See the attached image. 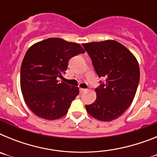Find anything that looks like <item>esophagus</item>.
Here are the masks:
<instances>
[{
	"instance_id": "1",
	"label": "esophagus",
	"mask_w": 157,
	"mask_h": 157,
	"mask_svg": "<svg viewBox=\"0 0 157 157\" xmlns=\"http://www.w3.org/2000/svg\"><path fill=\"white\" fill-rule=\"evenodd\" d=\"M86 90H87L86 89H82V88H80V90H79V91H80V93H81V94H82V93L86 92Z\"/></svg>"
}]
</instances>
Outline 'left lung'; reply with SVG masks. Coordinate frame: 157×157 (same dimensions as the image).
Listing matches in <instances>:
<instances>
[{
	"instance_id": "1",
	"label": "left lung",
	"mask_w": 157,
	"mask_h": 157,
	"mask_svg": "<svg viewBox=\"0 0 157 157\" xmlns=\"http://www.w3.org/2000/svg\"><path fill=\"white\" fill-rule=\"evenodd\" d=\"M97 74L106 78L96 89L97 98L86 105L87 112L100 121L118 119L133 102L140 78L138 62L134 54L115 40L84 43Z\"/></svg>"
}]
</instances>
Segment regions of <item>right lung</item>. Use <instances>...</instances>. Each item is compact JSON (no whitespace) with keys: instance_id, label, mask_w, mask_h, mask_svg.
Returning <instances> with one entry per match:
<instances>
[{"instance_id":"add662e5","label":"right lung","mask_w":157,"mask_h":157,"mask_svg":"<svg viewBox=\"0 0 157 157\" xmlns=\"http://www.w3.org/2000/svg\"><path fill=\"white\" fill-rule=\"evenodd\" d=\"M85 50L78 43L50 37L28 48L20 70V87L25 103L38 117L58 120L67 113L79 88L57 80L69 59Z\"/></svg>"}]
</instances>
